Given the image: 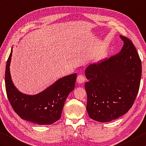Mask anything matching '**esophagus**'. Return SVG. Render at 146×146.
I'll return each mask as SVG.
<instances>
[{
	"label": "esophagus",
	"instance_id": "obj_1",
	"mask_svg": "<svg viewBox=\"0 0 146 146\" xmlns=\"http://www.w3.org/2000/svg\"><path fill=\"white\" fill-rule=\"evenodd\" d=\"M84 81H85V78H84L83 74H80V75L78 76L76 79V81L78 83L82 84L84 82Z\"/></svg>",
	"mask_w": 146,
	"mask_h": 146
}]
</instances>
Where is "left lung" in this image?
Listing matches in <instances>:
<instances>
[{
    "instance_id": "left-lung-1",
    "label": "left lung",
    "mask_w": 146,
    "mask_h": 146,
    "mask_svg": "<svg viewBox=\"0 0 146 146\" xmlns=\"http://www.w3.org/2000/svg\"><path fill=\"white\" fill-rule=\"evenodd\" d=\"M124 45L117 55L91 64L85 70L86 110L101 123L123 116L133 106L139 89L142 65L134 44L120 35Z\"/></svg>"
}]
</instances>
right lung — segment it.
<instances>
[{"label":"right lung","instance_id":"right-lung-1","mask_svg":"<svg viewBox=\"0 0 146 146\" xmlns=\"http://www.w3.org/2000/svg\"><path fill=\"white\" fill-rule=\"evenodd\" d=\"M12 48L7 62L5 89L10 103L22 118L38 125H50L61 117L68 94L74 90L76 73L61 78L45 90L34 95L19 91L13 83L10 72Z\"/></svg>","mask_w":146,"mask_h":146}]
</instances>
